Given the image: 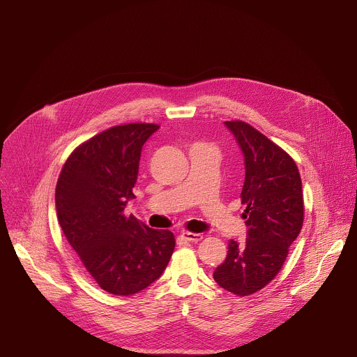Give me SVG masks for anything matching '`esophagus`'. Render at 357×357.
I'll return each mask as SVG.
<instances>
[{
	"label": "esophagus",
	"instance_id": "1",
	"mask_svg": "<svg viewBox=\"0 0 357 357\" xmlns=\"http://www.w3.org/2000/svg\"><path fill=\"white\" fill-rule=\"evenodd\" d=\"M181 237H182L183 240L189 241V243H197V241H200V240L203 238L202 234H199V233H190V231H183V233L181 234Z\"/></svg>",
	"mask_w": 357,
	"mask_h": 357
}]
</instances>
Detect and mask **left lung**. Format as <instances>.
Returning a JSON list of instances; mask_svg holds the SVG:
<instances>
[{
    "instance_id": "left-lung-1",
    "label": "left lung",
    "mask_w": 357,
    "mask_h": 357,
    "mask_svg": "<svg viewBox=\"0 0 357 357\" xmlns=\"http://www.w3.org/2000/svg\"><path fill=\"white\" fill-rule=\"evenodd\" d=\"M244 155L245 179L240 195L248 227L244 243L230 240L215 281L247 296L263 289L282 268L289 245L303 223V193L298 167L288 152L241 121H225Z\"/></svg>"
}]
</instances>
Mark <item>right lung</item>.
I'll use <instances>...</instances> for the list:
<instances>
[{
  "instance_id": "add662e5",
  "label": "right lung",
  "mask_w": 357,
  "mask_h": 357,
  "mask_svg": "<svg viewBox=\"0 0 357 357\" xmlns=\"http://www.w3.org/2000/svg\"><path fill=\"white\" fill-rule=\"evenodd\" d=\"M158 127L130 123L101 131L73 149L56 183L65 237L98 287L114 295H134L158 280L175 248L172 231L149 229L124 212L142 145Z\"/></svg>"
}]
</instances>
